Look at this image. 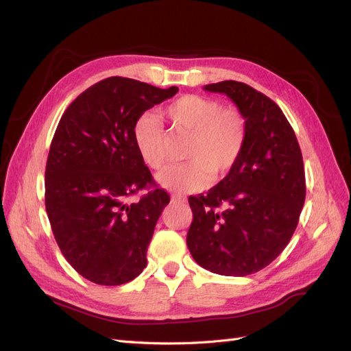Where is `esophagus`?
Returning <instances> with one entry per match:
<instances>
[{
  "instance_id": "esophagus-1",
  "label": "esophagus",
  "mask_w": 351,
  "mask_h": 351,
  "mask_svg": "<svg viewBox=\"0 0 351 351\" xmlns=\"http://www.w3.org/2000/svg\"><path fill=\"white\" fill-rule=\"evenodd\" d=\"M171 202H173V204H184L186 197L184 196H178V195H173L171 196Z\"/></svg>"
}]
</instances>
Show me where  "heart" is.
Instances as JSON below:
<instances>
[{"mask_svg":"<svg viewBox=\"0 0 351 351\" xmlns=\"http://www.w3.org/2000/svg\"><path fill=\"white\" fill-rule=\"evenodd\" d=\"M173 129L189 134L184 158L156 176L158 183L173 192L204 189L210 177H226L236 167L246 143V121L234 108H222L217 99L184 95L161 111ZM164 129L155 117L143 114L133 124V141L145 165L164 164Z\"/></svg>","mask_w":351,"mask_h":351,"instance_id":"obj_1","label":"heart"}]
</instances>
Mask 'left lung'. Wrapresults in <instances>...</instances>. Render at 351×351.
Segmentation results:
<instances>
[{
    "instance_id": "obj_1",
    "label": "left lung",
    "mask_w": 351,
    "mask_h": 351,
    "mask_svg": "<svg viewBox=\"0 0 351 351\" xmlns=\"http://www.w3.org/2000/svg\"><path fill=\"white\" fill-rule=\"evenodd\" d=\"M226 93L246 121L236 167L206 195L190 196L187 247L214 274L246 277L263 269L289 244L306 197L303 156L293 127L267 95L246 83L206 84Z\"/></svg>"
}]
</instances>
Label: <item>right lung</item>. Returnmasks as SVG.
<instances>
[{"label": "right lung", "instance_id": "obj_1", "mask_svg": "<svg viewBox=\"0 0 351 351\" xmlns=\"http://www.w3.org/2000/svg\"><path fill=\"white\" fill-rule=\"evenodd\" d=\"M177 92L108 77L80 93L58 123L45 169L47 214L61 253L95 284L121 285L146 267L169 195L137 154L133 124ZM149 186V194L130 202Z\"/></svg>", "mask_w": 351, "mask_h": 351}]
</instances>
